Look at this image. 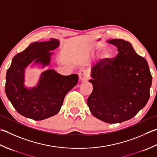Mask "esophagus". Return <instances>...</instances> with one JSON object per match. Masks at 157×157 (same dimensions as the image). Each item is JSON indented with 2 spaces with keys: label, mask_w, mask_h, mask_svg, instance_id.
<instances>
[{
  "label": "esophagus",
  "mask_w": 157,
  "mask_h": 157,
  "mask_svg": "<svg viewBox=\"0 0 157 157\" xmlns=\"http://www.w3.org/2000/svg\"><path fill=\"white\" fill-rule=\"evenodd\" d=\"M79 79L82 81L87 79L89 78V73L87 71V70L86 69L80 70V71L79 72Z\"/></svg>",
  "instance_id": "obj_1"
}]
</instances>
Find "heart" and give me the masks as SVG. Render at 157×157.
<instances>
[{"mask_svg": "<svg viewBox=\"0 0 157 157\" xmlns=\"http://www.w3.org/2000/svg\"><path fill=\"white\" fill-rule=\"evenodd\" d=\"M104 56H105L106 58H111L112 56V52H110V51H109V50H107V51L105 52V54H104Z\"/></svg>", "mask_w": 157, "mask_h": 157, "instance_id": "b5f03b06", "label": "heart"}]
</instances>
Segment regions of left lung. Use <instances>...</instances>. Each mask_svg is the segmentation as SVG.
<instances>
[{
	"label": "left lung",
	"mask_w": 157,
	"mask_h": 157,
	"mask_svg": "<svg viewBox=\"0 0 157 157\" xmlns=\"http://www.w3.org/2000/svg\"><path fill=\"white\" fill-rule=\"evenodd\" d=\"M118 48L116 56L104 58L91 70L93 90L87 105L94 117L110 124L134 117L150 97L152 75L146 60L128 41L111 39Z\"/></svg>",
	"instance_id": "obj_1"
}]
</instances>
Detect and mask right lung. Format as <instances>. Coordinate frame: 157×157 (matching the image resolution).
Here are the masks:
<instances>
[{
  "mask_svg": "<svg viewBox=\"0 0 157 157\" xmlns=\"http://www.w3.org/2000/svg\"><path fill=\"white\" fill-rule=\"evenodd\" d=\"M59 41L51 39L45 42H34L12 60L6 75L5 93L16 111L26 118L41 121L58 113L64 97L78 84V75L64 76L56 71H45L37 86L27 88L24 85V69L31 63L50 64L52 52Z\"/></svg>",
  "mask_w": 157,
  "mask_h": 157,
  "instance_id": "obj_1",
  "label": "right lung"
}]
</instances>
